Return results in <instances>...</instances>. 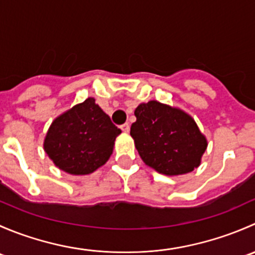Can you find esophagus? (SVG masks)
<instances>
[{
  "label": "esophagus",
  "instance_id": "obj_1",
  "mask_svg": "<svg viewBox=\"0 0 255 255\" xmlns=\"http://www.w3.org/2000/svg\"><path fill=\"white\" fill-rule=\"evenodd\" d=\"M121 129H122L125 133H128L129 132V125H128V123H125V125L121 126Z\"/></svg>",
  "mask_w": 255,
  "mask_h": 255
}]
</instances>
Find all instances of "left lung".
I'll use <instances>...</instances> for the list:
<instances>
[{
  "mask_svg": "<svg viewBox=\"0 0 255 255\" xmlns=\"http://www.w3.org/2000/svg\"><path fill=\"white\" fill-rule=\"evenodd\" d=\"M134 116L130 135L146 165L168 176L199 168L207 139L189 113L153 100L140 104Z\"/></svg>",
  "mask_w": 255,
  "mask_h": 255,
  "instance_id": "obj_1",
  "label": "left lung"
}]
</instances>
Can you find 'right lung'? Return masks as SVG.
I'll return each mask as SVG.
<instances>
[{"instance_id":"1","label":"right lung","mask_w":255,"mask_h":255,"mask_svg":"<svg viewBox=\"0 0 255 255\" xmlns=\"http://www.w3.org/2000/svg\"><path fill=\"white\" fill-rule=\"evenodd\" d=\"M120 128L89 97L51 122L44 146L55 166L71 175H89L109 160Z\"/></svg>"}]
</instances>
